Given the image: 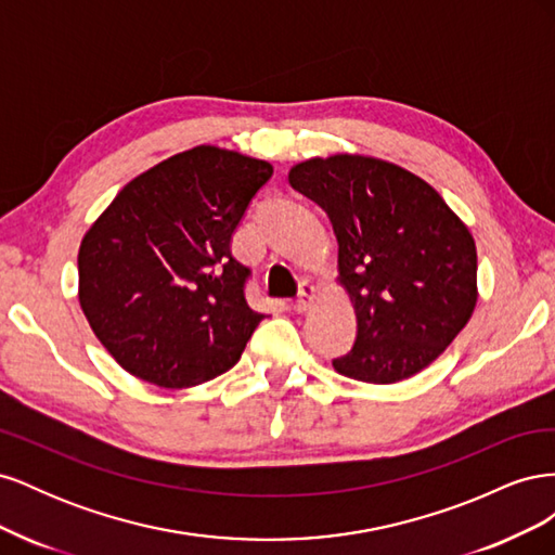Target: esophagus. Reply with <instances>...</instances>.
Returning a JSON list of instances; mask_svg holds the SVG:
<instances>
[{
    "mask_svg": "<svg viewBox=\"0 0 555 555\" xmlns=\"http://www.w3.org/2000/svg\"><path fill=\"white\" fill-rule=\"evenodd\" d=\"M312 300H314V287H312V284L304 282V284H300L298 298L294 300V310L296 312H306L312 306Z\"/></svg>",
    "mask_w": 555,
    "mask_h": 555,
    "instance_id": "obj_1",
    "label": "esophagus"
}]
</instances>
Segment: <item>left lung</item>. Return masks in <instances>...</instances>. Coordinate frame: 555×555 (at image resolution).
<instances>
[{"instance_id":"obj_1","label":"left lung","mask_w":555,"mask_h":555,"mask_svg":"<svg viewBox=\"0 0 555 555\" xmlns=\"http://www.w3.org/2000/svg\"><path fill=\"white\" fill-rule=\"evenodd\" d=\"M289 184L322 206L338 238V280L357 312V340L333 367L367 384L422 373L477 306V247L426 180L363 155L312 157Z\"/></svg>"}]
</instances>
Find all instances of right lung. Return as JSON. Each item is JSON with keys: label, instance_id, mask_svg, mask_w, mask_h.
I'll return each instance as SVG.
<instances>
[{"label": "right lung", "instance_id": "right-lung-1", "mask_svg": "<svg viewBox=\"0 0 555 555\" xmlns=\"http://www.w3.org/2000/svg\"><path fill=\"white\" fill-rule=\"evenodd\" d=\"M273 166L196 145L137 176L82 236L78 300L127 373L184 389L227 373L263 319L231 236Z\"/></svg>", "mask_w": 555, "mask_h": 555}]
</instances>
